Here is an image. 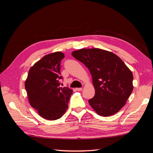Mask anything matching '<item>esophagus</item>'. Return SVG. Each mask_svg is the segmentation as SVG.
<instances>
[{"instance_id":"1","label":"esophagus","mask_w":153,"mask_h":153,"mask_svg":"<svg viewBox=\"0 0 153 153\" xmlns=\"http://www.w3.org/2000/svg\"><path fill=\"white\" fill-rule=\"evenodd\" d=\"M76 91H81V90H82V88H76Z\"/></svg>"}]
</instances>
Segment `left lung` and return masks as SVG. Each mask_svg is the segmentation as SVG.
Segmentation results:
<instances>
[{"mask_svg":"<svg viewBox=\"0 0 153 153\" xmlns=\"http://www.w3.org/2000/svg\"><path fill=\"white\" fill-rule=\"evenodd\" d=\"M73 57L90 70L95 95L89 104L98 115L112 116L125 105L133 90V75L120 57L101 49H82Z\"/></svg>","mask_w":153,"mask_h":153,"instance_id":"1","label":"left lung"}]
</instances>
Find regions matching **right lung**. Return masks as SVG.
<instances>
[{
	"label": "right lung",
	"instance_id": "add662e5",
	"mask_svg": "<svg viewBox=\"0 0 153 153\" xmlns=\"http://www.w3.org/2000/svg\"><path fill=\"white\" fill-rule=\"evenodd\" d=\"M62 52L46 55L30 68L25 83L30 105L41 117L49 120L64 114L73 90L60 88Z\"/></svg>",
	"mask_w": 153,
	"mask_h": 153
}]
</instances>
